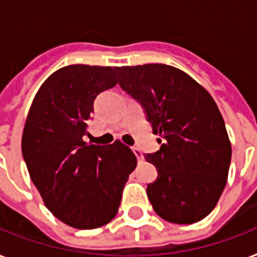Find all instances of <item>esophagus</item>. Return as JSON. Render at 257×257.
<instances>
[{
  "instance_id": "34e87169",
  "label": "esophagus",
  "mask_w": 257,
  "mask_h": 257,
  "mask_svg": "<svg viewBox=\"0 0 257 257\" xmlns=\"http://www.w3.org/2000/svg\"><path fill=\"white\" fill-rule=\"evenodd\" d=\"M132 151H133V153L136 155L137 160H139V161H143V160H144V156H143V153H141V151H140V149H139V148H137V147H133Z\"/></svg>"
}]
</instances>
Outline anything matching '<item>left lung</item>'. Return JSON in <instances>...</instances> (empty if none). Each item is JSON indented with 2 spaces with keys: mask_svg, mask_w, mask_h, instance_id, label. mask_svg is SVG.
<instances>
[{
  "mask_svg": "<svg viewBox=\"0 0 257 257\" xmlns=\"http://www.w3.org/2000/svg\"><path fill=\"white\" fill-rule=\"evenodd\" d=\"M118 85L144 109L160 143L145 159L157 169L147 193L161 219L192 224L208 216L227 184L232 148L211 94L163 64L114 68Z\"/></svg>",
  "mask_w": 257,
  "mask_h": 257,
  "instance_id": "1",
  "label": "left lung"
}]
</instances>
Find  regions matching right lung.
Instances as JSON below:
<instances>
[{"mask_svg":"<svg viewBox=\"0 0 257 257\" xmlns=\"http://www.w3.org/2000/svg\"><path fill=\"white\" fill-rule=\"evenodd\" d=\"M116 84L110 66H64L38 89L22 133V156L46 208L77 229L102 227L116 216L136 168L135 153L120 141H84L96 97Z\"/></svg>","mask_w":257,"mask_h":257,"instance_id":"right-lung-1","label":"right lung"}]
</instances>
